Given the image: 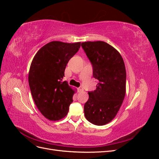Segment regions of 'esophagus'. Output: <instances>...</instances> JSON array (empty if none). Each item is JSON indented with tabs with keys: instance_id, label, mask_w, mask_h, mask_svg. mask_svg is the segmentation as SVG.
I'll list each match as a JSON object with an SVG mask.
<instances>
[{
	"instance_id": "esophagus-1",
	"label": "esophagus",
	"mask_w": 159,
	"mask_h": 159,
	"mask_svg": "<svg viewBox=\"0 0 159 159\" xmlns=\"http://www.w3.org/2000/svg\"><path fill=\"white\" fill-rule=\"evenodd\" d=\"M78 92H81V91H84V89L82 87H80L78 88Z\"/></svg>"
}]
</instances>
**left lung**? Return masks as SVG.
<instances>
[{"label":"left lung","mask_w":159,"mask_h":159,"mask_svg":"<svg viewBox=\"0 0 159 159\" xmlns=\"http://www.w3.org/2000/svg\"><path fill=\"white\" fill-rule=\"evenodd\" d=\"M81 46L93 66L98 80L96 89L89 91L84 115L95 125L111 121L121 107L126 92V70L119 52L103 41L85 42Z\"/></svg>","instance_id":"obj_1"}]
</instances>
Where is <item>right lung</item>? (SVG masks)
<instances>
[{
    "label": "right lung",
    "instance_id": "1",
    "mask_svg": "<svg viewBox=\"0 0 159 159\" xmlns=\"http://www.w3.org/2000/svg\"><path fill=\"white\" fill-rule=\"evenodd\" d=\"M81 46V42L53 41L37 52L30 65L28 83L38 109L50 121L64 118L73 102L75 93L62 81L67 64Z\"/></svg>",
    "mask_w": 159,
    "mask_h": 159
}]
</instances>
